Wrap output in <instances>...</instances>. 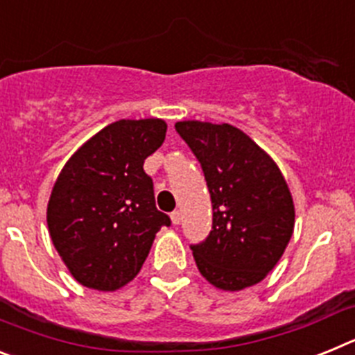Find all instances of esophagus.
<instances>
[{
  "instance_id": "esophagus-1",
  "label": "esophagus",
  "mask_w": 355,
  "mask_h": 355,
  "mask_svg": "<svg viewBox=\"0 0 355 355\" xmlns=\"http://www.w3.org/2000/svg\"><path fill=\"white\" fill-rule=\"evenodd\" d=\"M181 218H183V215H181V211H172V213H171V220H172V224H174V225L180 224Z\"/></svg>"
}]
</instances>
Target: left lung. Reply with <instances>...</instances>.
<instances>
[{
	"mask_svg": "<svg viewBox=\"0 0 355 355\" xmlns=\"http://www.w3.org/2000/svg\"><path fill=\"white\" fill-rule=\"evenodd\" d=\"M175 131L199 159L211 196V233L192 245L200 275L224 291L261 283L293 234V197L283 172L231 124L181 121Z\"/></svg>",
	"mask_w": 355,
	"mask_h": 355,
	"instance_id": "1",
	"label": "left lung"
}]
</instances>
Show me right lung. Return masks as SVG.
Wrapping results in <instances>:
<instances>
[{
    "label": "right lung",
    "mask_w": 355,
    "mask_h": 355,
    "mask_svg": "<svg viewBox=\"0 0 355 355\" xmlns=\"http://www.w3.org/2000/svg\"><path fill=\"white\" fill-rule=\"evenodd\" d=\"M162 119H121L67 159L48 202L53 245L78 283L115 291L137 277L162 225L144 162L165 140Z\"/></svg>",
    "instance_id": "obj_1"
}]
</instances>
